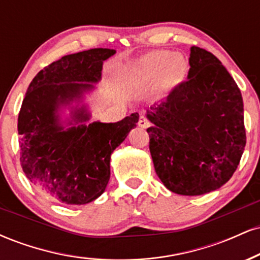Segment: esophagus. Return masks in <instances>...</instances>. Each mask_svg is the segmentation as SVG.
<instances>
[{
    "instance_id": "esophagus-1",
    "label": "esophagus",
    "mask_w": 260,
    "mask_h": 260,
    "mask_svg": "<svg viewBox=\"0 0 260 260\" xmlns=\"http://www.w3.org/2000/svg\"><path fill=\"white\" fill-rule=\"evenodd\" d=\"M138 126L142 127V128H147V127L150 126V122H149V120L147 117H145L144 115H140L139 121H138Z\"/></svg>"
}]
</instances>
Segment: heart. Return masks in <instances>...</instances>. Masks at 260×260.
<instances>
[{"label":"heart","instance_id":"heart-1","mask_svg":"<svg viewBox=\"0 0 260 260\" xmlns=\"http://www.w3.org/2000/svg\"><path fill=\"white\" fill-rule=\"evenodd\" d=\"M129 71L140 84H159L161 90H169L183 79L186 63L172 52L153 51L134 61Z\"/></svg>","mask_w":260,"mask_h":260}]
</instances>
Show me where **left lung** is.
<instances>
[{
	"label": "left lung",
	"instance_id": "8db88e82",
	"mask_svg": "<svg viewBox=\"0 0 260 260\" xmlns=\"http://www.w3.org/2000/svg\"><path fill=\"white\" fill-rule=\"evenodd\" d=\"M189 72L148 110L147 132L156 175L171 192L201 196L232 177L246 147L241 90L221 62L190 47Z\"/></svg>",
	"mask_w": 260,
	"mask_h": 260
}]
</instances>
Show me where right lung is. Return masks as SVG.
<instances>
[{
  "instance_id": "1",
  "label": "right lung",
  "mask_w": 260,
  "mask_h": 260,
  "mask_svg": "<svg viewBox=\"0 0 260 260\" xmlns=\"http://www.w3.org/2000/svg\"><path fill=\"white\" fill-rule=\"evenodd\" d=\"M111 49H90L63 56L31 80L18 116L20 165L41 192L64 204H86L100 197L110 180L112 151L137 126L139 115L116 123L92 122L63 129L59 104L79 99L100 80L103 62ZM74 123L89 120L84 107L73 113ZM72 124V122H71Z\"/></svg>"
}]
</instances>
